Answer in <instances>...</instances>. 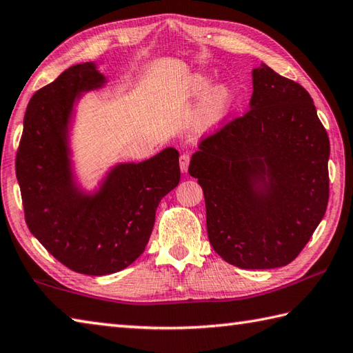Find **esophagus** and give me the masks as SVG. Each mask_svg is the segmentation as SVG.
<instances>
[{
    "mask_svg": "<svg viewBox=\"0 0 353 353\" xmlns=\"http://www.w3.org/2000/svg\"><path fill=\"white\" fill-rule=\"evenodd\" d=\"M190 162H191V156L190 154H181V157H179V163H181V170L182 172H186L188 171V167H190Z\"/></svg>",
    "mask_w": 353,
    "mask_h": 353,
    "instance_id": "34e87169",
    "label": "esophagus"
}]
</instances>
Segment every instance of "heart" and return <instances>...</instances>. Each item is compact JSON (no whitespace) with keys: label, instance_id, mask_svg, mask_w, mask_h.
Instances as JSON below:
<instances>
[{"label":"heart","instance_id":"1","mask_svg":"<svg viewBox=\"0 0 353 353\" xmlns=\"http://www.w3.org/2000/svg\"><path fill=\"white\" fill-rule=\"evenodd\" d=\"M210 79L205 74H192L183 82L181 93L188 99H196L200 95L194 110L191 113L190 125L194 131H205L223 119L231 110L234 92L230 85L220 84L208 90Z\"/></svg>","mask_w":353,"mask_h":353}]
</instances>
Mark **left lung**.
<instances>
[{
	"label": "left lung",
	"mask_w": 353,
	"mask_h": 353,
	"mask_svg": "<svg viewBox=\"0 0 353 353\" xmlns=\"http://www.w3.org/2000/svg\"><path fill=\"white\" fill-rule=\"evenodd\" d=\"M250 110L203 137L188 172L202 186L210 243L243 269L286 266L327 208L326 128L299 82L261 64Z\"/></svg>",
	"instance_id": "obj_1"
}]
</instances>
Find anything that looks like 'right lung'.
<instances>
[{"instance_id":"1","label":"right lung","mask_w":353,"mask_h":353,"mask_svg":"<svg viewBox=\"0 0 353 353\" xmlns=\"http://www.w3.org/2000/svg\"><path fill=\"white\" fill-rule=\"evenodd\" d=\"M105 84L92 62L76 64L32 96L17 151V179L30 232L62 265L85 275L130 266L145 251L163 196L181 181L179 153L165 148L121 163L96 194L74 185L67 133L74 99Z\"/></svg>"}]
</instances>
